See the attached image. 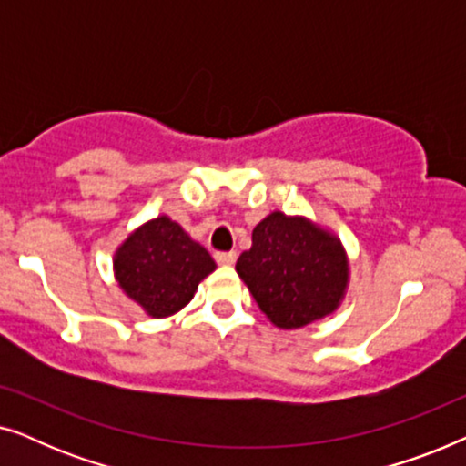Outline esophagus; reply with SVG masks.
Wrapping results in <instances>:
<instances>
[{
  "mask_svg": "<svg viewBox=\"0 0 466 466\" xmlns=\"http://www.w3.org/2000/svg\"><path fill=\"white\" fill-rule=\"evenodd\" d=\"M214 258H216V263H218V265H233L235 260H238V254H235V252H216Z\"/></svg>",
  "mask_w": 466,
  "mask_h": 466,
  "instance_id": "1",
  "label": "esophagus"
}]
</instances>
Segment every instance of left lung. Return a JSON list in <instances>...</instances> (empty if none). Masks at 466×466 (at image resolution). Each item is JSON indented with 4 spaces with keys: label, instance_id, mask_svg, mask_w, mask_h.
<instances>
[{
    "label": "left lung",
    "instance_id": "8db88e82",
    "mask_svg": "<svg viewBox=\"0 0 466 466\" xmlns=\"http://www.w3.org/2000/svg\"><path fill=\"white\" fill-rule=\"evenodd\" d=\"M239 278L279 329H301L339 308L350 267L341 241L303 216L271 212L238 258Z\"/></svg>",
    "mask_w": 466,
    "mask_h": 466
}]
</instances>
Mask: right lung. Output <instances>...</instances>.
<instances>
[{
	"label": "right lung",
	"mask_w": 466,
	"mask_h": 466,
	"mask_svg": "<svg viewBox=\"0 0 466 466\" xmlns=\"http://www.w3.org/2000/svg\"><path fill=\"white\" fill-rule=\"evenodd\" d=\"M214 269L206 248L169 216L136 228L114 254L118 286L152 318H167L188 305L201 279Z\"/></svg>",
	"instance_id": "add662e5"
}]
</instances>
